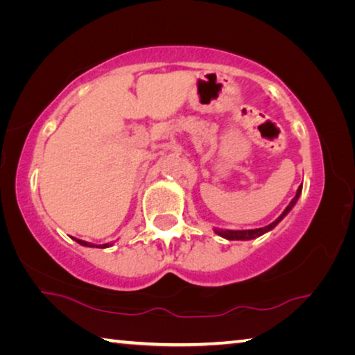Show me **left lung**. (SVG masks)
Returning a JSON list of instances; mask_svg holds the SVG:
<instances>
[{
  "label": "left lung",
  "mask_w": 355,
  "mask_h": 355,
  "mask_svg": "<svg viewBox=\"0 0 355 355\" xmlns=\"http://www.w3.org/2000/svg\"><path fill=\"white\" fill-rule=\"evenodd\" d=\"M300 192H302V184L299 186L296 196H294V199L290 202V205L285 208V211L282 213L279 218L272 222V224H269L266 227H261V228H252V230H220V228H214V233H218L219 236L225 238V239H230V241H249V239H255L258 236H261V235H264V233H268L269 230H272V228L277 225L279 222L284 219L288 213L291 211V208L296 205Z\"/></svg>",
  "instance_id": "1"
}]
</instances>
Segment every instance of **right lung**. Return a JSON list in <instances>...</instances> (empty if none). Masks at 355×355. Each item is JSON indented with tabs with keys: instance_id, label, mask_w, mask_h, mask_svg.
Listing matches in <instances>:
<instances>
[{
	"instance_id": "obj_1",
	"label": "right lung",
	"mask_w": 355,
	"mask_h": 355,
	"mask_svg": "<svg viewBox=\"0 0 355 355\" xmlns=\"http://www.w3.org/2000/svg\"><path fill=\"white\" fill-rule=\"evenodd\" d=\"M73 239H75V241H76L78 244L86 245V248H100V249H105V248H110V245H112V243H106V244H100V245H97V244H92V243L83 241V239H78V238H73Z\"/></svg>"
}]
</instances>
